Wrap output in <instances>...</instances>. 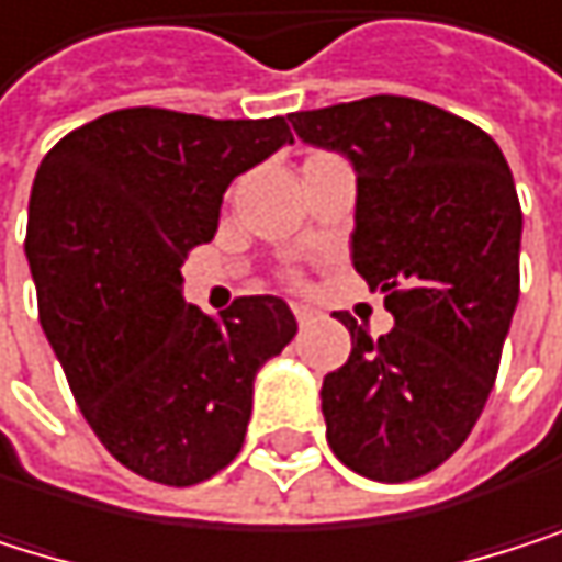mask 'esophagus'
<instances>
[{
    "label": "esophagus",
    "mask_w": 562,
    "mask_h": 562,
    "mask_svg": "<svg viewBox=\"0 0 562 562\" xmlns=\"http://www.w3.org/2000/svg\"><path fill=\"white\" fill-rule=\"evenodd\" d=\"M294 318H297V325L304 328L307 322L315 318V312H312V307H304V304H294Z\"/></svg>",
    "instance_id": "34e87169"
}]
</instances>
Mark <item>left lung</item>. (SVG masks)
<instances>
[{
  "label": "left lung",
  "mask_w": 562,
  "mask_h": 562,
  "mask_svg": "<svg viewBox=\"0 0 562 562\" xmlns=\"http://www.w3.org/2000/svg\"><path fill=\"white\" fill-rule=\"evenodd\" d=\"M358 180L351 265L395 318L372 338L348 312L351 355L325 375L331 452L375 483L442 465L493 392L519 301L522 211L509 164L475 123L408 97L291 113Z\"/></svg>",
  "instance_id": "1"
}]
</instances>
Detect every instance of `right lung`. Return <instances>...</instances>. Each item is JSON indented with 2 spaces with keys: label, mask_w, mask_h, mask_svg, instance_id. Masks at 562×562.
I'll use <instances>...</instances> for the list:
<instances>
[{
  "label": "right lung",
  "mask_w": 562,
  "mask_h": 562,
  "mask_svg": "<svg viewBox=\"0 0 562 562\" xmlns=\"http://www.w3.org/2000/svg\"><path fill=\"white\" fill-rule=\"evenodd\" d=\"M291 144L284 116L106 113L43 157L25 227L40 325L106 452L164 486L211 480L244 446L255 375L297 331L274 294L221 318L183 301L231 180Z\"/></svg>",
  "instance_id": "add662e5"
}]
</instances>
